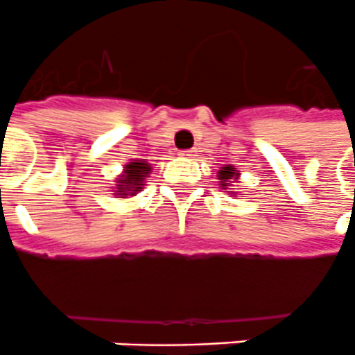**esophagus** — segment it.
Returning <instances> with one entry per match:
<instances>
[{"mask_svg": "<svg viewBox=\"0 0 355 355\" xmlns=\"http://www.w3.org/2000/svg\"><path fill=\"white\" fill-rule=\"evenodd\" d=\"M180 156H182V157H196V156H198V150H182V152H180Z\"/></svg>", "mask_w": 355, "mask_h": 355, "instance_id": "1", "label": "esophagus"}]
</instances>
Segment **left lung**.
<instances>
[{
    "label": "left lung",
    "mask_w": 355,
    "mask_h": 355,
    "mask_svg": "<svg viewBox=\"0 0 355 355\" xmlns=\"http://www.w3.org/2000/svg\"><path fill=\"white\" fill-rule=\"evenodd\" d=\"M239 177H241V171L235 169V165H224L218 171V182H220V188L222 190H227L230 186H233V182H239ZM233 196H237V191H230Z\"/></svg>",
    "instance_id": "1"
}]
</instances>
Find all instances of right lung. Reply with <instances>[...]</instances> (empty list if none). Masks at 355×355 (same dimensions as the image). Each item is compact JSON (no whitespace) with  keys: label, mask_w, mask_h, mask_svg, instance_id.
Masks as SVG:
<instances>
[{"label":"right lung","mask_w":355,"mask_h":355,"mask_svg":"<svg viewBox=\"0 0 355 355\" xmlns=\"http://www.w3.org/2000/svg\"><path fill=\"white\" fill-rule=\"evenodd\" d=\"M152 164L146 159H131L124 165L122 173L116 177V184H114V196L120 199H128L137 196L139 191H143L144 182L150 175Z\"/></svg>","instance_id":"obj_1"}]
</instances>
